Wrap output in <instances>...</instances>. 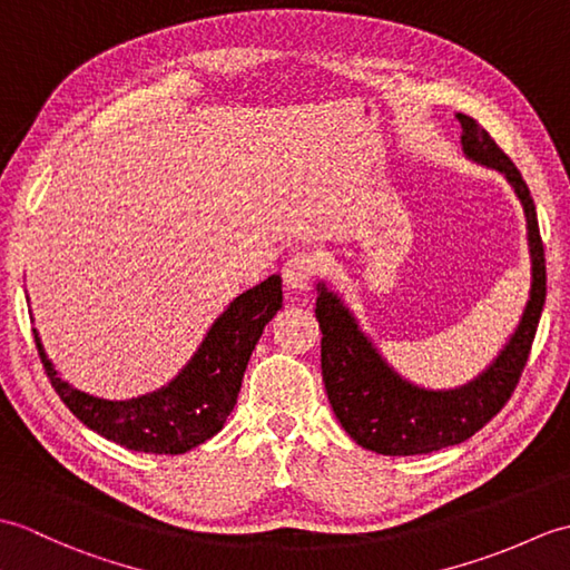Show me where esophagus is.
Masks as SVG:
<instances>
[{
  "label": "esophagus",
  "mask_w": 570,
  "mask_h": 570,
  "mask_svg": "<svg viewBox=\"0 0 570 570\" xmlns=\"http://www.w3.org/2000/svg\"><path fill=\"white\" fill-rule=\"evenodd\" d=\"M316 272H318L316 257H313L311 252H298L286 259L282 276H284V284L288 292L304 294L311 288V282H313V276H316Z\"/></svg>",
  "instance_id": "obj_1"
}]
</instances>
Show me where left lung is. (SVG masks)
Returning <instances> with one entry per match:
<instances>
[{"label":"left lung","mask_w":570,"mask_h":570,"mask_svg":"<svg viewBox=\"0 0 570 570\" xmlns=\"http://www.w3.org/2000/svg\"><path fill=\"white\" fill-rule=\"evenodd\" d=\"M460 122V147L468 161L492 168L522 203L529 247V296L522 316L490 365L465 384L431 390L406 380L386 360L328 278L316 284L321 323V367L325 392L341 426L357 445L382 455H423L475 435L512 396L547 298V266L537 208L522 174L494 139L468 115Z\"/></svg>","instance_id":"obj_1"}]
</instances>
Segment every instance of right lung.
Returning a JSON list of instances; mask_svg holds the SVG:
<instances>
[{
    "label": "right lung",
    "instance_id": "obj_1",
    "mask_svg": "<svg viewBox=\"0 0 570 570\" xmlns=\"http://www.w3.org/2000/svg\"><path fill=\"white\" fill-rule=\"evenodd\" d=\"M278 308L282 276L274 274L229 301L174 380L159 390L119 402L80 392L60 377L36 328L33 337L53 390L85 426L129 451L180 455L223 429L237 404L252 350Z\"/></svg>",
    "mask_w": 570,
    "mask_h": 570
}]
</instances>
